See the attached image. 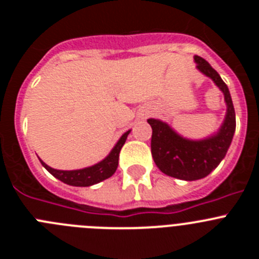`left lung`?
I'll list each match as a JSON object with an SVG mask.
<instances>
[{
    "mask_svg": "<svg viewBox=\"0 0 259 259\" xmlns=\"http://www.w3.org/2000/svg\"><path fill=\"white\" fill-rule=\"evenodd\" d=\"M194 62L197 70L210 77L224 96L227 111L218 131L201 140H192L178 134L166 122L148 119L153 130L152 155L157 167L166 175L187 182L202 179L218 167L227 154L236 130V115L228 87L209 62L198 56H194Z\"/></svg>",
    "mask_w": 259,
    "mask_h": 259,
    "instance_id": "left-lung-1",
    "label": "left lung"
}]
</instances>
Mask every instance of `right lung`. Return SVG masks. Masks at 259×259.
I'll return each instance as SVG.
<instances>
[{"instance_id":"1","label":"right lung","mask_w":259,"mask_h":259,"mask_svg":"<svg viewBox=\"0 0 259 259\" xmlns=\"http://www.w3.org/2000/svg\"><path fill=\"white\" fill-rule=\"evenodd\" d=\"M130 132H131V130L124 132L118 140V143L115 144V146L111 149V152L102 161L93 164V166L84 167V168H79V170H57V168H52L50 166H48L45 162L41 161L40 158L38 159H40L41 164L54 178L63 182L65 184L72 185V187H89V185L97 184V183L102 182V180L109 179L110 176H113V174L116 171V167H118L119 153H120L122 146L124 145Z\"/></svg>"}]
</instances>
